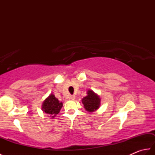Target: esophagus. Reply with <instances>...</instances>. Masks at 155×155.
I'll return each mask as SVG.
<instances>
[{"label": "esophagus", "instance_id": "34e87169", "mask_svg": "<svg viewBox=\"0 0 155 155\" xmlns=\"http://www.w3.org/2000/svg\"><path fill=\"white\" fill-rule=\"evenodd\" d=\"M68 98L70 100H74L75 99V96H74V95H71V96L68 97Z\"/></svg>", "mask_w": 155, "mask_h": 155}]
</instances>
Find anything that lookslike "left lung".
Returning <instances> with one entry per match:
<instances>
[{"instance_id":"8db88e82","label":"left lung","mask_w":155,"mask_h":155,"mask_svg":"<svg viewBox=\"0 0 155 155\" xmlns=\"http://www.w3.org/2000/svg\"><path fill=\"white\" fill-rule=\"evenodd\" d=\"M87 96L82 99V103L84 104V107L87 111L92 113L98 109L100 106L101 99L97 94L93 91H88Z\"/></svg>"}]
</instances>
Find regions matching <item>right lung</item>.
<instances>
[{
  "label": "right lung",
  "mask_w": 155,
  "mask_h": 155,
  "mask_svg": "<svg viewBox=\"0 0 155 155\" xmlns=\"http://www.w3.org/2000/svg\"><path fill=\"white\" fill-rule=\"evenodd\" d=\"M62 107V103H60L57 98H56L54 95L51 94L47 99H46L43 104H42V110L49 116L54 118L56 114H57L60 112Z\"/></svg>",
  "instance_id": "add662e5"
}]
</instances>
